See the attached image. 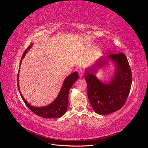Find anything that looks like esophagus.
<instances>
[{"label": "esophagus", "instance_id": "1", "mask_svg": "<svg viewBox=\"0 0 148 148\" xmlns=\"http://www.w3.org/2000/svg\"><path fill=\"white\" fill-rule=\"evenodd\" d=\"M78 73H79V76L80 77H83V70H82V69H80V70H79Z\"/></svg>", "mask_w": 148, "mask_h": 148}]
</instances>
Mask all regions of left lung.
I'll use <instances>...</instances> for the list:
<instances>
[{
	"mask_svg": "<svg viewBox=\"0 0 148 148\" xmlns=\"http://www.w3.org/2000/svg\"><path fill=\"white\" fill-rule=\"evenodd\" d=\"M111 61L114 64L113 77L102 82L97 71ZM87 94L93 110L100 115L113 113L122 108L130 91L132 75L127 58L123 52L102 56L85 70Z\"/></svg>",
	"mask_w": 148,
	"mask_h": 148,
	"instance_id": "obj_1",
	"label": "left lung"
}]
</instances>
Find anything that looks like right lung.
<instances>
[{
  "label": "right lung",
  "instance_id": "right-lung-1",
  "mask_svg": "<svg viewBox=\"0 0 148 148\" xmlns=\"http://www.w3.org/2000/svg\"><path fill=\"white\" fill-rule=\"evenodd\" d=\"M33 44H31V45L26 49L24 52L23 56L21 57V59L20 61V64L19 67L18 73L17 77V82H18V88L19 92L20 93L21 97L22 99L25 103V104L27 106L28 108L34 112L35 114L43 118L46 119H53V118H59L63 116L66 111L67 107L69 105V90L75 82L78 79V74L77 71L71 73L70 75L65 78L63 84L60 89L59 95L56 98V99L53 101L50 104L43 107H34L26 101V99L23 97V95L20 92V86H19V73L20 69L22 60L27 53L28 51L33 46Z\"/></svg>",
  "mask_w": 148,
  "mask_h": 148
}]
</instances>
